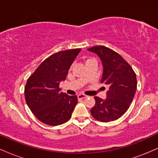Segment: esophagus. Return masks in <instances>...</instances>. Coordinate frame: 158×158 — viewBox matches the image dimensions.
<instances>
[{
    "instance_id": "obj_1",
    "label": "esophagus",
    "mask_w": 158,
    "mask_h": 158,
    "mask_svg": "<svg viewBox=\"0 0 158 158\" xmlns=\"http://www.w3.org/2000/svg\"><path fill=\"white\" fill-rule=\"evenodd\" d=\"M77 97H78V99H85V98L88 97V96L85 95V94H79V95H78Z\"/></svg>"
}]
</instances>
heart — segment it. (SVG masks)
Listing matches in <instances>:
<instances>
[{
  "mask_svg": "<svg viewBox=\"0 0 158 158\" xmlns=\"http://www.w3.org/2000/svg\"><path fill=\"white\" fill-rule=\"evenodd\" d=\"M96 61V60L94 59H93V58H90V59H86V60H85V64H86V63L90 62V61Z\"/></svg>",
  "mask_w": 158,
  "mask_h": 158,
  "instance_id": "1",
  "label": "heart"
}]
</instances>
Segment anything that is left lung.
Returning <instances> with one entry per match:
<instances>
[{"instance_id": "1", "label": "left lung", "mask_w": 158, "mask_h": 158, "mask_svg": "<svg viewBox=\"0 0 158 158\" xmlns=\"http://www.w3.org/2000/svg\"><path fill=\"white\" fill-rule=\"evenodd\" d=\"M97 54L103 65L101 83L108 87L106 99L94 97L95 106L90 109L94 119L104 123L119 118L127 111L137 90V77L131 65L117 52L105 46L88 49Z\"/></svg>"}]
</instances>
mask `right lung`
Returning a JSON list of instances; mask_svg holds the SVG:
<instances>
[{
    "label": "right lung",
    "instance_id": "1",
    "mask_svg": "<svg viewBox=\"0 0 158 158\" xmlns=\"http://www.w3.org/2000/svg\"><path fill=\"white\" fill-rule=\"evenodd\" d=\"M81 49L63 50L52 54L38 67L25 85V100L39 120L49 126H59L71 117L77 96L60 92L68 70Z\"/></svg>",
    "mask_w": 158,
    "mask_h": 158
}]
</instances>
